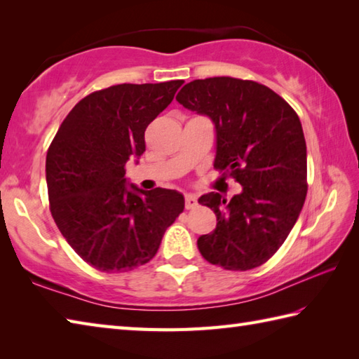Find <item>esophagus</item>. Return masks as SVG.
<instances>
[{
	"label": "esophagus",
	"instance_id": "1",
	"mask_svg": "<svg viewBox=\"0 0 359 359\" xmlns=\"http://www.w3.org/2000/svg\"><path fill=\"white\" fill-rule=\"evenodd\" d=\"M185 207H187V210H193L197 207V197L194 194L185 196Z\"/></svg>",
	"mask_w": 359,
	"mask_h": 359
}]
</instances>
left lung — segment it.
Wrapping results in <instances>:
<instances>
[{"instance_id":"left-lung-1","label":"left lung","mask_w":359,"mask_h":359,"mask_svg":"<svg viewBox=\"0 0 359 359\" xmlns=\"http://www.w3.org/2000/svg\"><path fill=\"white\" fill-rule=\"evenodd\" d=\"M216 128L215 168L242 191L199 197L217 217L197 239L201 255L225 270L256 269L276 253L307 196V147L299 117L284 98L256 81L212 77L189 81L175 97Z\"/></svg>"}]
</instances>
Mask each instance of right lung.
I'll return each instance as SVG.
<instances>
[{
	"label": "right lung",
	"instance_id": "obj_1",
	"mask_svg": "<svg viewBox=\"0 0 359 359\" xmlns=\"http://www.w3.org/2000/svg\"><path fill=\"white\" fill-rule=\"evenodd\" d=\"M184 80L111 86L74 106L46 156L50 212L83 261L106 273L134 270L156 256L185 208L175 189L144 191L125 177L144 152L148 125Z\"/></svg>",
	"mask_w": 359,
	"mask_h": 359
}]
</instances>
